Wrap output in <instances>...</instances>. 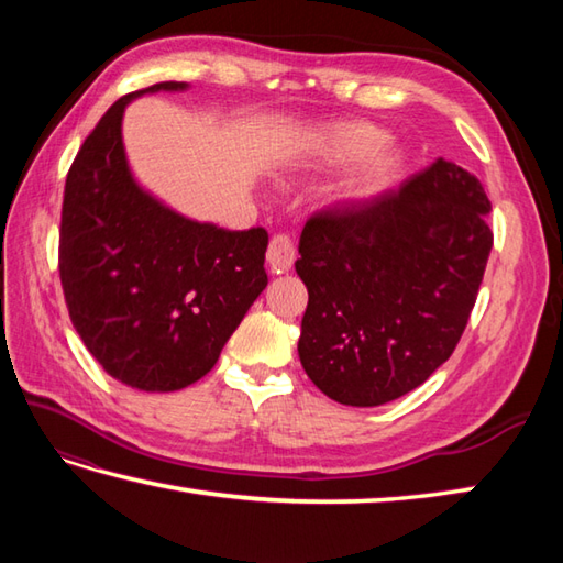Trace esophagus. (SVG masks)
Instances as JSON below:
<instances>
[{
    "instance_id": "1",
    "label": "esophagus",
    "mask_w": 563,
    "mask_h": 563,
    "mask_svg": "<svg viewBox=\"0 0 563 563\" xmlns=\"http://www.w3.org/2000/svg\"><path fill=\"white\" fill-rule=\"evenodd\" d=\"M266 258L275 273L290 271L297 258V244L290 234H273L266 251Z\"/></svg>"
}]
</instances>
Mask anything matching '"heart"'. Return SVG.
Segmentation results:
<instances>
[{
    "instance_id": "1",
    "label": "heart",
    "mask_w": 563,
    "mask_h": 563,
    "mask_svg": "<svg viewBox=\"0 0 563 563\" xmlns=\"http://www.w3.org/2000/svg\"><path fill=\"white\" fill-rule=\"evenodd\" d=\"M385 142L387 133L373 123H339L319 137L317 162L321 166H345L371 154L343 181V200L365 202L397 184L404 169V159L394 147H382Z\"/></svg>"
}]
</instances>
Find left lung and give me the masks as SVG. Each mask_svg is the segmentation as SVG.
I'll return each mask as SVG.
<instances>
[{"instance_id":"obj_1","label":"left lung","mask_w":563,"mask_h":563,"mask_svg":"<svg viewBox=\"0 0 563 563\" xmlns=\"http://www.w3.org/2000/svg\"><path fill=\"white\" fill-rule=\"evenodd\" d=\"M479 178L435 159L397 190L314 212L295 271L309 379L345 406L404 397L460 343L494 246Z\"/></svg>"}]
</instances>
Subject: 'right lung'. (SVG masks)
<instances>
[{"mask_svg":"<svg viewBox=\"0 0 563 563\" xmlns=\"http://www.w3.org/2000/svg\"><path fill=\"white\" fill-rule=\"evenodd\" d=\"M118 99L69 166L59 220V280L87 351L123 385L176 391L218 363L249 307L268 285V232L194 222L142 190L125 159Z\"/></svg>","mask_w":563,"mask_h":563,"instance_id":"1","label":"right lung"}]
</instances>
